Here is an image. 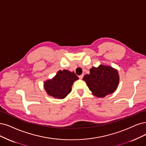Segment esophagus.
<instances>
[{
  "label": "esophagus",
  "mask_w": 146,
  "mask_h": 146,
  "mask_svg": "<svg viewBox=\"0 0 146 146\" xmlns=\"http://www.w3.org/2000/svg\"><path fill=\"white\" fill-rule=\"evenodd\" d=\"M83 77H84V74H81V75H80V76H79V78L80 79H82L83 78Z\"/></svg>",
  "instance_id": "34e87169"
}]
</instances>
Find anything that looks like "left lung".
Listing matches in <instances>:
<instances>
[{"label":"left lung","instance_id":"8db88e82","mask_svg":"<svg viewBox=\"0 0 146 146\" xmlns=\"http://www.w3.org/2000/svg\"><path fill=\"white\" fill-rule=\"evenodd\" d=\"M119 75L117 70L112 67L100 65L93 67L89 74L83 78L90 90L98 98H104L116 90L119 83Z\"/></svg>","mask_w":146,"mask_h":146}]
</instances>
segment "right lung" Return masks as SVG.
<instances>
[{"instance_id": "obj_1", "label": "right lung", "mask_w": 146, "mask_h": 146, "mask_svg": "<svg viewBox=\"0 0 146 146\" xmlns=\"http://www.w3.org/2000/svg\"><path fill=\"white\" fill-rule=\"evenodd\" d=\"M78 79L74 72L67 70H59L55 77L44 82V87L49 96L62 99L71 92L73 82Z\"/></svg>"}]
</instances>
